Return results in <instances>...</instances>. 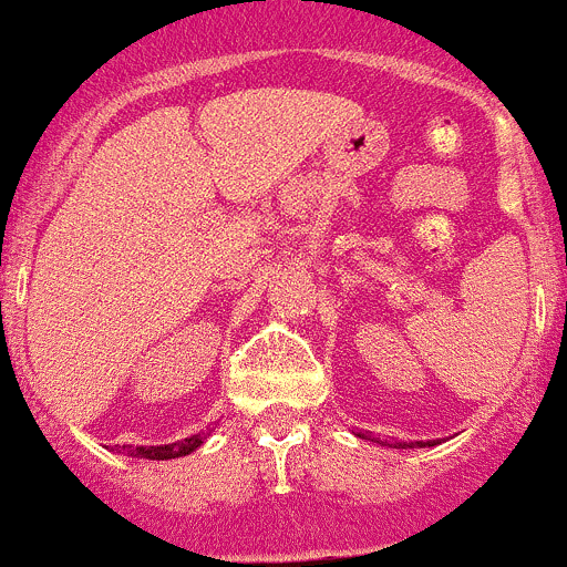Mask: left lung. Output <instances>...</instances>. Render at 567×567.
Wrapping results in <instances>:
<instances>
[{
  "label": "left lung",
  "instance_id": "left-lung-1",
  "mask_svg": "<svg viewBox=\"0 0 567 567\" xmlns=\"http://www.w3.org/2000/svg\"><path fill=\"white\" fill-rule=\"evenodd\" d=\"M416 446H435V441H411V444H400V450H416Z\"/></svg>",
  "mask_w": 567,
  "mask_h": 567
}]
</instances>
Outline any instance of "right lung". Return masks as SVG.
Here are the masks:
<instances>
[{
	"instance_id": "obj_1",
	"label": "right lung",
	"mask_w": 567,
	"mask_h": 567,
	"mask_svg": "<svg viewBox=\"0 0 567 567\" xmlns=\"http://www.w3.org/2000/svg\"><path fill=\"white\" fill-rule=\"evenodd\" d=\"M206 441V433H198V435H189V439L184 441H176V444H165V446H123V450L128 452L132 457H145V461H171V457H184L189 455V452L198 450L200 444Z\"/></svg>"
}]
</instances>
